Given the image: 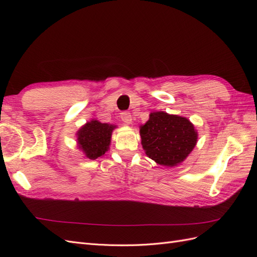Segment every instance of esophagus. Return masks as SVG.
Here are the masks:
<instances>
[{
	"instance_id": "esophagus-1",
	"label": "esophagus",
	"mask_w": 257,
	"mask_h": 257,
	"mask_svg": "<svg viewBox=\"0 0 257 257\" xmlns=\"http://www.w3.org/2000/svg\"><path fill=\"white\" fill-rule=\"evenodd\" d=\"M121 121L124 123V125H130L132 123V115L130 112L124 111L121 113Z\"/></svg>"
}]
</instances>
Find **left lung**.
<instances>
[{"instance_id":"1","label":"left lung","mask_w":257,"mask_h":257,"mask_svg":"<svg viewBox=\"0 0 257 257\" xmlns=\"http://www.w3.org/2000/svg\"><path fill=\"white\" fill-rule=\"evenodd\" d=\"M142 146L148 158L165 167L180 165L198 139L194 124L185 116L154 111L139 127Z\"/></svg>"}]
</instances>
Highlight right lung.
I'll use <instances>...</instances> for the list:
<instances>
[{
	"mask_svg": "<svg viewBox=\"0 0 257 257\" xmlns=\"http://www.w3.org/2000/svg\"><path fill=\"white\" fill-rule=\"evenodd\" d=\"M116 125L92 119L77 131L76 141L78 149L89 160H96L109 150L111 135Z\"/></svg>",
	"mask_w": 257,
	"mask_h": 257,
	"instance_id": "add662e5",
	"label": "right lung"
}]
</instances>
